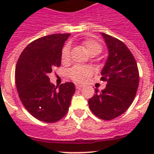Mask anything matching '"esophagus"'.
Segmentation results:
<instances>
[{"instance_id": "obj_1", "label": "esophagus", "mask_w": 154, "mask_h": 154, "mask_svg": "<svg viewBox=\"0 0 154 154\" xmlns=\"http://www.w3.org/2000/svg\"><path fill=\"white\" fill-rule=\"evenodd\" d=\"M82 87H83V85H79V84H75V88L77 89H81Z\"/></svg>"}]
</instances>
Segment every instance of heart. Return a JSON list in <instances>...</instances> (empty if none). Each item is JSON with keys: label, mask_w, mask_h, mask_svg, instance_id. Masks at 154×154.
<instances>
[{"label": "heart", "mask_w": 154, "mask_h": 154, "mask_svg": "<svg viewBox=\"0 0 154 154\" xmlns=\"http://www.w3.org/2000/svg\"><path fill=\"white\" fill-rule=\"evenodd\" d=\"M82 45L84 48L85 51L89 56L94 55L96 56L102 51V45L97 41L92 38H88L82 42ZM70 55V48L69 46L66 45L64 47L62 53V58L63 61H67ZM90 74V70L88 68L75 66L69 70V76L72 80L77 82H81L83 81L87 76Z\"/></svg>", "instance_id": "1"}]
</instances>
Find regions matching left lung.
Returning <instances> with one entry per match:
<instances>
[{"mask_svg":"<svg viewBox=\"0 0 154 154\" xmlns=\"http://www.w3.org/2000/svg\"><path fill=\"white\" fill-rule=\"evenodd\" d=\"M108 48V57L101 71V80L106 86L95 90L89 99L93 114L105 120H111L123 114L133 103L139 85V71L133 54L119 39L101 33Z\"/></svg>","mask_w":154,"mask_h":154,"instance_id":"1","label":"left lung"}]
</instances>
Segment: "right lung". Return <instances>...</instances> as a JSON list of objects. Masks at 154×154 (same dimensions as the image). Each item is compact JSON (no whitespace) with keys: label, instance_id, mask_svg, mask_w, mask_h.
Here are the masks:
<instances>
[{"label":"right lung","instance_id":"1","mask_svg":"<svg viewBox=\"0 0 154 154\" xmlns=\"http://www.w3.org/2000/svg\"><path fill=\"white\" fill-rule=\"evenodd\" d=\"M70 34H53L30 43L21 52L15 69L21 103L34 117L55 123L67 113L75 91L73 82L55 86L48 75L61 65L65 42Z\"/></svg>","mask_w":154,"mask_h":154}]
</instances>
